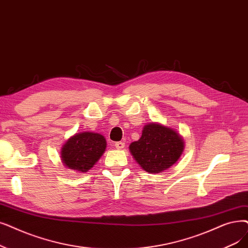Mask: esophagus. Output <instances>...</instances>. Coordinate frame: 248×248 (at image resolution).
I'll list each match as a JSON object with an SVG mask.
<instances>
[{
	"label": "esophagus",
	"instance_id": "esophagus-1",
	"mask_svg": "<svg viewBox=\"0 0 248 248\" xmlns=\"http://www.w3.org/2000/svg\"><path fill=\"white\" fill-rule=\"evenodd\" d=\"M114 146H115V148H116V149H118V150H122V149H124V142H116Z\"/></svg>",
	"mask_w": 248,
	"mask_h": 248
}]
</instances>
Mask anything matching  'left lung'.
Listing matches in <instances>:
<instances>
[{"instance_id":"left-lung-1","label":"left lung","mask_w":248,"mask_h":248,"mask_svg":"<svg viewBox=\"0 0 248 248\" xmlns=\"http://www.w3.org/2000/svg\"><path fill=\"white\" fill-rule=\"evenodd\" d=\"M184 147V141L174 130L152 123L144 126L142 137L130 145V150L144 170L160 173L176 162Z\"/></svg>"}]
</instances>
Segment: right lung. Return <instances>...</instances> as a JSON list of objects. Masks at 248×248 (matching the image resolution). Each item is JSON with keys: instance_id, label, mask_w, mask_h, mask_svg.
Here are the masks:
<instances>
[{"instance_id": "1", "label": "right lung", "mask_w": 248, "mask_h": 248, "mask_svg": "<svg viewBox=\"0 0 248 248\" xmlns=\"http://www.w3.org/2000/svg\"><path fill=\"white\" fill-rule=\"evenodd\" d=\"M106 148L102 135L85 132L70 138L62 149V160L70 169L87 172L97 162Z\"/></svg>"}]
</instances>
